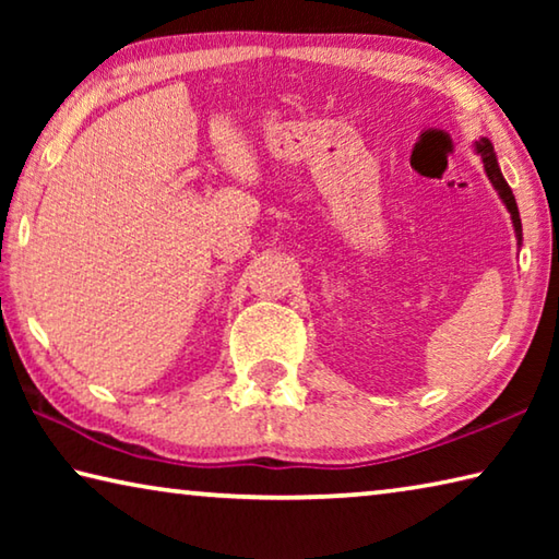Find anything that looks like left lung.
I'll return each instance as SVG.
<instances>
[{
	"mask_svg": "<svg viewBox=\"0 0 559 559\" xmlns=\"http://www.w3.org/2000/svg\"><path fill=\"white\" fill-rule=\"evenodd\" d=\"M473 147H476V153L480 155V159H484V169H486V175L490 179V185L496 187L498 197H500V200H503L506 210L510 212V219H513V229H515V236H518V243H523V224H520V212H518L513 189L508 187L503 173H500L493 145H490V140L480 138V140H476V145H473Z\"/></svg>",
	"mask_w": 559,
	"mask_h": 559,
	"instance_id": "8db88e82",
	"label": "left lung"
}]
</instances>
